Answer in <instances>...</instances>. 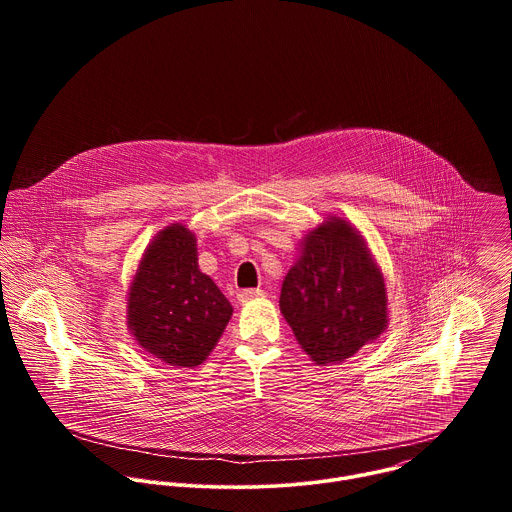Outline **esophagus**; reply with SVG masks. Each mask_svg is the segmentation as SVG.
I'll return each instance as SVG.
<instances>
[{
  "instance_id": "esophagus-1",
  "label": "esophagus",
  "mask_w": 512,
  "mask_h": 512,
  "mask_svg": "<svg viewBox=\"0 0 512 512\" xmlns=\"http://www.w3.org/2000/svg\"><path fill=\"white\" fill-rule=\"evenodd\" d=\"M265 296V291L263 289H241L239 294H237V298H239V302H249V300H257V298H263Z\"/></svg>"
}]
</instances>
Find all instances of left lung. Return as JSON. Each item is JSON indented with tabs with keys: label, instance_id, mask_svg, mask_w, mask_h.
I'll list each match as a JSON object with an SVG mask.
<instances>
[{
	"label": "left lung",
	"instance_id": "1",
	"mask_svg": "<svg viewBox=\"0 0 512 512\" xmlns=\"http://www.w3.org/2000/svg\"><path fill=\"white\" fill-rule=\"evenodd\" d=\"M279 308L318 364L350 358L385 330L383 275L346 221L332 218L306 237L283 279Z\"/></svg>",
	"mask_w": 512,
	"mask_h": 512
}]
</instances>
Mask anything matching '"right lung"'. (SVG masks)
Here are the masks:
<instances>
[{
	"label": "right lung",
	"instance_id": "right-lung-1",
	"mask_svg": "<svg viewBox=\"0 0 512 512\" xmlns=\"http://www.w3.org/2000/svg\"><path fill=\"white\" fill-rule=\"evenodd\" d=\"M233 306L200 273L196 239L182 225L164 229L145 251L129 289V328L172 367H196L229 324Z\"/></svg>",
	"mask_w": 512,
	"mask_h": 512
}]
</instances>
